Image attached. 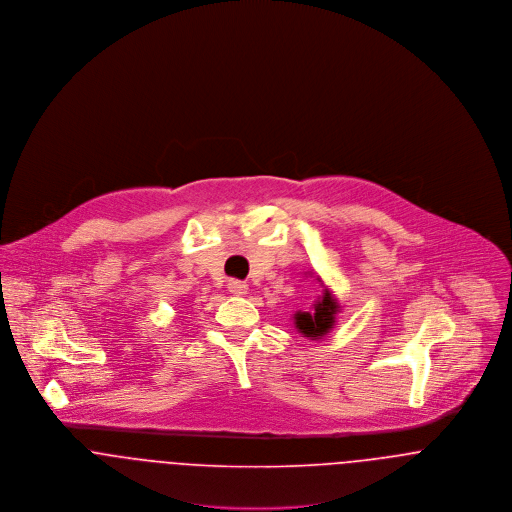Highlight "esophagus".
Returning <instances> with one entry per match:
<instances>
[{
  "mask_svg": "<svg viewBox=\"0 0 512 512\" xmlns=\"http://www.w3.org/2000/svg\"><path fill=\"white\" fill-rule=\"evenodd\" d=\"M228 288L229 292H233V294H245L247 292V284L243 281H237V279H229Z\"/></svg>",
  "mask_w": 512,
  "mask_h": 512,
  "instance_id": "34e87169",
  "label": "esophagus"
}]
</instances>
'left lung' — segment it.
Segmentation results:
<instances>
[{
    "instance_id": "obj_1",
    "label": "left lung",
    "mask_w": 512,
    "mask_h": 512,
    "mask_svg": "<svg viewBox=\"0 0 512 512\" xmlns=\"http://www.w3.org/2000/svg\"><path fill=\"white\" fill-rule=\"evenodd\" d=\"M338 302L332 298V294L326 290L322 294V298L314 304V312H298L294 314V324L298 328L300 334H304V338H312V340H320L324 338L334 322H336V314H338Z\"/></svg>"
}]
</instances>
